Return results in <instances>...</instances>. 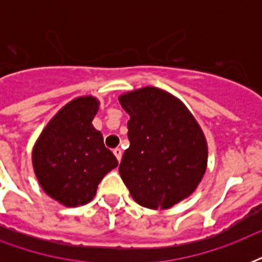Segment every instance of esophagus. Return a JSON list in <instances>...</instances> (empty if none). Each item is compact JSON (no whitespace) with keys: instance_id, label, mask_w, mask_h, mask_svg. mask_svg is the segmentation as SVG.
<instances>
[{"instance_id":"obj_1","label":"esophagus","mask_w":262,"mask_h":262,"mask_svg":"<svg viewBox=\"0 0 262 262\" xmlns=\"http://www.w3.org/2000/svg\"><path fill=\"white\" fill-rule=\"evenodd\" d=\"M114 155H115V158H117V159H118V162L121 159H122V149H121V148H114Z\"/></svg>"}]
</instances>
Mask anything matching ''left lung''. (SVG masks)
Returning a JSON list of instances; mask_svg holds the SVG:
<instances>
[{"label": "left lung", "mask_w": 262, "mask_h": 262, "mask_svg": "<svg viewBox=\"0 0 262 262\" xmlns=\"http://www.w3.org/2000/svg\"><path fill=\"white\" fill-rule=\"evenodd\" d=\"M129 148L119 174L143 207L166 209L190 195L207 170V141L182 102L155 87L119 96Z\"/></svg>", "instance_id": "8db88e82"}]
</instances>
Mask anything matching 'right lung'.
Masks as SVG:
<instances>
[{
	"label": "right lung",
	"instance_id": "add662e5",
	"mask_svg": "<svg viewBox=\"0 0 262 262\" xmlns=\"http://www.w3.org/2000/svg\"><path fill=\"white\" fill-rule=\"evenodd\" d=\"M96 111L92 96L68 103L42 132L32 152L42 189L67 207L90 203L103 177L118 166L102 133L92 126Z\"/></svg>",
	"mask_w": 262,
	"mask_h": 262
}]
</instances>
